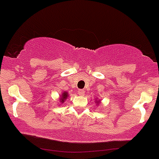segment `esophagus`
Listing matches in <instances>:
<instances>
[{
  "label": "esophagus",
  "instance_id": "1",
  "mask_svg": "<svg viewBox=\"0 0 159 159\" xmlns=\"http://www.w3.org/2000/svg\"><path fill=\"white\" fill-rule=\"evenodd\" d=\"M78 94H80V95H84V94H85V92H84V90L80 89V90H79V91H78Z\"/></svg>",
  "mask_w": 159,
  "mask_h": 159
}]
</instances>
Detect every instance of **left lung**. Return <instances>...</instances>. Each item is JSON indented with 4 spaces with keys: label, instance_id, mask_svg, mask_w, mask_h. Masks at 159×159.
Returning a JSON list of instances; mask_svg holds the SVG:
<instances>
[{
    "label": "left lung",
    "instance_id": "obj_1",
    "mask_svg": "<svg viewBox=\"0 0 159 159\" xmlns=\"http://www.w3.org/2000/svg\"><path fill=\"white\" fill-rule=\"evenodd\" d=\"M98 102H99V101H98ZM98 102H97V103H98Z\"/></svg>",
    "mask_w": 159,
    "mask_h": 159
}]
</instances>
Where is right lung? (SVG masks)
<instances>
[{
  "mask_svg": "<svg viewBox=\"0 0 159 159\" xmlns=\"http://www.w3.org/2000/svg\"><path fill=\"white\" fill-rule=\"evenodd\" d=\"M67 97H68V93H67V92H64L63 94H62V95H61V102H65V100L66 99Z\"/></svg>",
  "mask_w": 159,
  "mask_h": 159,
  "instance_id": "add662e5",
  "label": "right lung"
}]
</instances>
